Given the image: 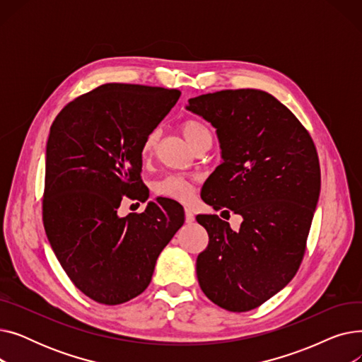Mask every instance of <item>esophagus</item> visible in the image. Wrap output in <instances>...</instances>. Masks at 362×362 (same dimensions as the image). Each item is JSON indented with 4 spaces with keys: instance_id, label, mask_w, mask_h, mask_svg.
Instances as JSON below:
<instances>
[{
    "instance_id": "1",
    "label": "esophagus",
    "mask_w": 362,
    "mask_h": 362,
    "mask_svg": "<svg viewBox=\"0 0 362 362\" xmlns=\"http://www.w3.org/2000/svg\"><path fill=\"white\" fill-rule=\"evenodd\" d=\"M195 220V216L194 213L189 210V208H186V223H192Z\"/></svg>"
}]
</instances>
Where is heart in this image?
<instances>
[{
    "instance_id": "obj_1",
    "label": "heart",
    "mask_w": 362,
    "mask_h": 362,
    "mask_svg": "<svg viewBox=\"0 0 362 362\" xmlns=\"http://www.w3.org/2000/svg\"><path fill=\"white\" fill-rule=\"evenodd\" d=\"M180 129H182L185 139L194 148L204 139L211 138L210 130H208L201 122L194 120V119L185 120L182 123ZM157 141H158V130H152L142 145V157L144 158H146L152 154ZM154 192L163 198H171V199H177L182 202H189L194 198V186L191 182L182 176L168 175V176H164L163 179H160L158 182H156Z\"/></svg>"
}]
</instances>
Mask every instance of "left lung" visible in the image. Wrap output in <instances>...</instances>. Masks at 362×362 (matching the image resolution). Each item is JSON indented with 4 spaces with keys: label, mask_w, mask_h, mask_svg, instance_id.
Instances as JSON below:
<instances>
[{
    "label": "left lung",
    "mask_w": 362,
    "mask_h": 362,
    "mask_svg": "<svg viewBox=\"0 0 362 362\" xmlns=\"http://www.w3.org/2000/svg\"><path fill=\"white\" fill-rule=\"evenodd\" d=\"M186 110L211 123L221 149L201 198L242 217L232 230L216 214L197 216L210 236L197 258L199 286L227 311H250L299 269L320 197L317 151L295 114L261 89L199 95Z\"/></svg>",
    "instance_id": "left-lung-1"
}]
</instances>
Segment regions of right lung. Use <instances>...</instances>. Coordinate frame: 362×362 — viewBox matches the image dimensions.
<instances>
[{
  "mask_svg": "<svg viewBox=\"0 0 362 362\" xmlns=\"http://www.w3.org/2000/svg\"><path fill=\"white\" fill-rule=\"evenodd\" d=\"M179 97L176 89L105 83L69 103L49 129L45 233L74 286L105 305L148 288L185 223L183 206L167 198L141 214L117 213L123 197H142V145Z\"/></svg>",
  "mask_w": 362,
  "mask_h": 362,
  "instance_id": "add662e5",
  "label": "right lung"
}]
</instances>
